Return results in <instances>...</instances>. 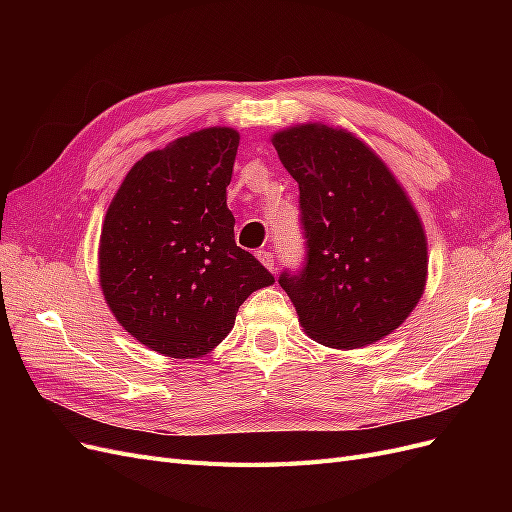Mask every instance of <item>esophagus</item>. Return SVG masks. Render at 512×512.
<instances>
[{"instance_id": "1", "label": "esophagus", "mask_w": 512, "mask_h": 512, "mask_svg": "<svg viewBox=\"0 0 512 512\" xmlns=\"http://www.w3.org/2000/svg\"><path fill=\"white\" fill-rule=\"evenodd\" d=\"M256 256H258V260H260L262 265H265L269 271H275V256H273L271 252H267V250H260Z\"/></svg>"}]
</instances>
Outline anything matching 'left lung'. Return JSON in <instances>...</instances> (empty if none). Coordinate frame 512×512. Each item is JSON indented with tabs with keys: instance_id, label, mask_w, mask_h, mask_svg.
I'll list each match as a JSON object with an SVG mask.
<instances>
[{
	"instance_id": "left-lung-1",
	"label": "left lung",
	"mask_w": 512,
	"mask_h": 512,
	"mask_svg": "<svg viewBox=\"0 0 512 512\" xmlns=\"http://www.w3.org/2000/svg\"><path fill=\"white\" fill-rule=\"evenodd\" d=\"M299 183L305 258L277 282L307 335L352 350L393 333L427 275L425 232L391 170L359 138L318 123L273 136Z\"/></svg>"
}]
</instances>
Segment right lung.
Wrapping results in <instances>:
<instances>
[{"instance_id": "obj_1", "label": "right lung", "mask_w": 512, "mask_h": 512, "mask_svg": "<svg viewBox=\"0 0 512 512\" xmlns=\"http://www.w3.org/2000/svg\"><path fill=\"white\" fill-rule=\"evenodd\" d=\"M237 147L230 128L177 138L132 166L106 211L104 299L138 342L175 359L218 346L239 305L275 282L235 243L226 185Z\"/></svg>"}]
</instances>
